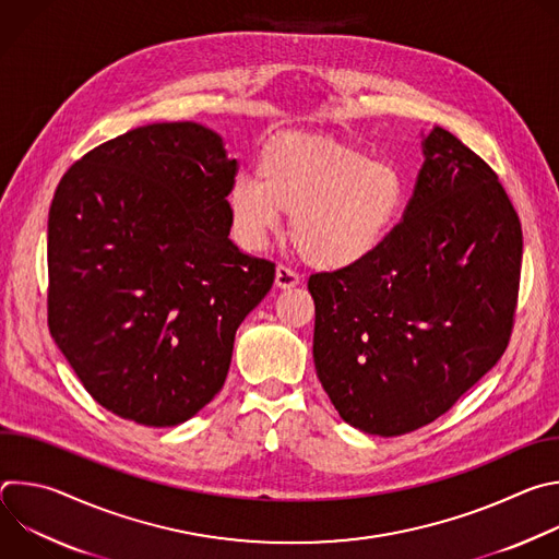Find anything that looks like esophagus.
<instances>
[{"instance_id":"1","label":"esophagus","mask_w":559,"mask_h":559,"mask_svg":"<svg viewBox=\"0 0 559 559\" xmlns=\"http://www.w3.org/2000/svg\"><path fill=\"white\" fill-rule=\"evenodd\" d=\"M298 283H300V276H298L294 270H289V267H285V265H278V267H276L274 285H276L278 289H292V287H296Z\"/></svg>"}]
</instances>
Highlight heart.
I'll return each mask as SVG.
<instances>
[{
	"label": "heart",
	"mask_w": 559,
	"mask_h": 559,
	"mask_svg": "<svg viewBox=\"0 0 559 559\" xmlns=\"http://www.w3.org/2000/svg\"><path fill=\"white\" fill-rule=\"evenodd\" d=\"M238 243L259 250L292 214L296 252L318 270H352L386 241L405 203L395 166L328 136H283L259 162V177H236L227 192Z\"/></svg>",
	"instance_id": "1"
}]
</instances>
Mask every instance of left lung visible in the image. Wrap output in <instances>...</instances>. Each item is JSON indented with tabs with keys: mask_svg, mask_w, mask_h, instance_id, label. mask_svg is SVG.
<instances>
[{
	"mask_svg": "<svg viewBox=\"0 0 559 559\" xmlns=\"http://www.w3.org/2000/svg\"><path fill=\"white\" fill-rule=\"evenodd\" d=\"M423 154L384 246L307 283L318 380L347 425L380 438L433 423L493 369L518 302L522 227L496 173L438 126Z\"/></svg>",
	"mask_w": 559,
	"mask_h": 559,
	"instance_id": "left-lung-1",
	"label": "left lung"
}]
</instances>
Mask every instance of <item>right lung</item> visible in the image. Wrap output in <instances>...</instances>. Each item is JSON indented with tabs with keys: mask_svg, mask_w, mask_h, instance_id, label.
Listing matches in <instances>:
<instances>
[{
	"mask_svg": "<svg viewBox=\"0 0 559 559\" xmlns=\"http://www.w3.org/2000/svg\"><path fill=\"white\" fill-rule=\"evenodd\" d=\"M236 175L221 134L152 123L63 175L48 214L50 334L95 401L143 427H175L221 391L243 318L274 263L238 250Z\"/></svg>",
	"mask_w": 559,
	"mask_h": 559,
	"instance_id": "obj_1",
	"label": "right lung"
}]
</instances>
